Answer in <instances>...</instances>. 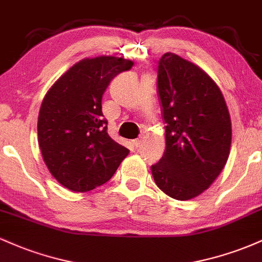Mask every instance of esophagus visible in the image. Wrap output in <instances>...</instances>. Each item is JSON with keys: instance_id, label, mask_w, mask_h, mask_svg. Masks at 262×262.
I'll use <instances>...</instances> for the list:
<instances>
[{"instance_id": "34e87169", "label": "esophagus", "mask_w": 262, "mask_h": 262, "mask_svg": "<svg viewBox=\"0 0 262 262\" xmlns=\"http://www.w3.org/2000/svg\"><path fill=\"white\" fill-rule=\"evenodd\" d=\"M141 143H143V140H141V139H135V140H133V145H134L137 149L140 148Z\"/></svg>"}]
</instances>
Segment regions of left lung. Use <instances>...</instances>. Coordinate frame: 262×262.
I'll list each match as a JSON object with an SVG mask.
<instances>
[{"instance_id": "8db88e82", "label": "left lung", "mask_w": 262, "mask_h": 262, "mask_svg": "<svg viewBox=\"0 0 262 262\" xmlns=\"http://www.w3.org/2000/svg\"><path fill=\"white\" fill-rule=\"evenodd\" d=\"M166 149L151 165L158 187L179 201L197 197L225 166L231 122L221 90L202 69L172 53L161 56L156 79Z\"/></svg>"}]
</instances>
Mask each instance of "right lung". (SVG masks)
<instances>
[{"instance_id":"1","label":"right lung","mask_w":262,"mask_h":262,"mask_svg":"<svg viewBox=\"0 0 262 262\" xmlns=\"http://www.w3.org/2000/svg\"><path fill=\"white\" fill-rule=\"evenodd\" d=\"M130 60L83 59L69 69L45 95L38 140L45 165L59 183L87 192L110 181L129 150L107 133L102 97L114 77L130 70Z\"/></svg>"}]
</instances>
